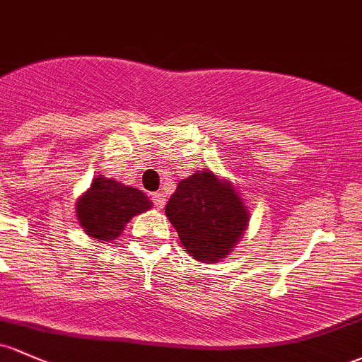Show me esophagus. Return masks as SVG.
Segmentation results:
<instances>
[{"label":"esophagus","mask_w":362,"mask_h":362,"mask_svg":"<svg viewBox=\"0 0 362 362\" xmlns=\"http://www.w3.org/2000/svg\"><path fill=\"white\" fill-rule=\"evenodd\" d=\"M151 202H153V205L157 209H164V205H165V195L162 192H157V193H153V195H151Z\"/></svg>","instance_id":"obj_1"}]
</instances>
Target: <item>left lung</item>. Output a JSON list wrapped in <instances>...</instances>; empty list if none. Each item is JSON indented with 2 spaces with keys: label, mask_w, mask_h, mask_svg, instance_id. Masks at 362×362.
<instances>
[{
  "label": "left lung",
  "mask_w": 362,
  "mask_h": 362,
  "mask_svg": "<svg viewBox=\"0 0 362 362\" xmlns=\"http://www.w3.org/2000/svg\"><path fill=\"white\" fill-rule=\"evenodd\" d=\"M182 247L200 262H217L235 250L248 226V211L231 182L212 170L182 180L165 205Z\"/></svg>",
  "instance_id": "8db88e82"
}]
</instances>
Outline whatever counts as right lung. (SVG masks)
Masks as SVG:
<instances>
[{
	"label": "right lung",
	"instance_id": "1",
	"mask_svg": "<svg viewBox=\"0 0 362 362\" xmlns=\"http://www.w3.org/2000/svg\"><path fill=\"white\" fill-rule=\"evenodd\" d=\"M148 209L151 202L143 192L96 176L88 192L77 200L76 216L86 235L98 242H112L134 216Z\"/></svg>",
	"mask_w": 362,
	"mask_h": 362
}]
</instances>
